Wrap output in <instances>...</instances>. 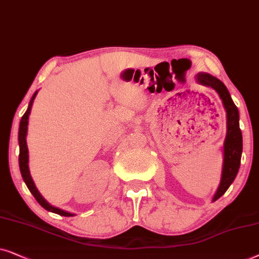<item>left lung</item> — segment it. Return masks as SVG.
<instances>
[{
	"instance_id": "1",
	"label": "left lung",
	"mask_w": 259,
	"mask_h": 259,
	"mask_svg": "<svg viewBox=\"0 0 259 259\" xmlns=\"http://www.w3.org/2000/svg\"><path fill=\"white\" fill-rule=\"evenodd\" d=\"M196 81L199 84L209 86L222 99L223 106L226 111V137L223 147V168L219 187L217 189L212 201L218 200L225 194L231 184L236 179L240 167V158L243 153V136L239 127V111L231 98L229 90L222 80L213 77L209 73L196 74Z\"/></svg>"
}]
</instances>
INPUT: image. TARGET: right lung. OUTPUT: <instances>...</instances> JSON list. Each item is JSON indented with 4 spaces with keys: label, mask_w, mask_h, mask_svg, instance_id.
Returning <instances> with one entry per match:
<instances>
[{
    "label": "right lung",
    "mask_w": 259,
    "mask_h": 259,
    "mask_svg": "<svg viewBox=\"0 0 259 259\" xmlns=\"http://www.w3.org/2000/svg\"><path fill=\"white\" fill-rule=\"evenodd\" d=\"M37 95V91H35V94L33 95V97L30 98V102L28 104V109L25 112V115L22 116L21 122H20V127H19V147H20V155H19V165H20V171H21L22 179L25 181V184L27 185V187L30 191V193L34 195V198L36 199V201L42 206L47 211L57 213L59 215H64V217H73V213L66 212L64 209L55 207V206H52L50 202L46 201V199L44 198L42 195L40 194V192L37 191L35 184H34L32 177H30V171H29V165H28V161H29V155H28V147H27V132H28V118L30 115V110H32L33 106V102L35 99Z\"/></svg>",
    "instance_id": "right-lung-1"
}]
</instances>
